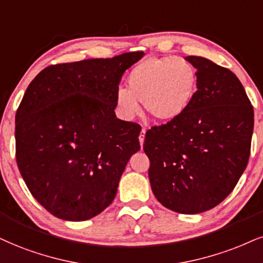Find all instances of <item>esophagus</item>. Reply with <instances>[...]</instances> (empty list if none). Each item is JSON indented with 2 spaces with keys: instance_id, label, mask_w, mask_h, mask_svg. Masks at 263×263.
<instances>
[{
  "instance_id": "34e87169",
  "label": "esophagus",
  "mask_w": 263,
  "mask_h": 263,
  "mask_svg": "<svg viewBox=\"0 0 263 263\" xmlns=\"http://www.w3.org/2000/svg\"><path fill=\"white\" fill-rule=\"evenodd\" d=\"M145 133H146V128H142L141 129V133L140 135H139V141H140V145L142 147V145H144V140H145Z\"/></svg>"
}]
</instances>
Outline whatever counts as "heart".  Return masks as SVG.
<instances>
[{
	"instance_id": "1",
	"label": "heart",
	"mask_w": 263,
	"mask_h": 263,
	"mask_svg": "<svg viewBox=\"0 0 263 263\" xmlns=\"http://www.w3.org/2000/svg\"><path fill=\"white\" fill-rule=\"evenodd\" d=\"M197 90L195 67L180 57H150L126 78V89L117 90L116 105L126 121L140 113V103L155 119L171 122L186 111Z\"/></svg>"
}]
</instances>
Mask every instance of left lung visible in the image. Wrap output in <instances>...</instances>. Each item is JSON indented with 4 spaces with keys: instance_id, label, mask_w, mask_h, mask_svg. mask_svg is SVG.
<instances>
[{
    "instance_id": "left-lung-1",
    "label": "left lung",
    "mask_w": 263,
    "mask_h": 263,
    "mask_svg": "<svg viewBox=\"0 0 263 263\" xmlns=\"http://www.w3.org/2000/svg\"><path fill=\"white\" fill-rule=\"evenodd\" d=\"M197 90L180 117L146 132L156 199L184 215L205 212L234 189L250 156L254 107L232 70L196 56Z\"/></svg>"
}]
</instances>
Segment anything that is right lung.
<instances>
[{
    "mask_svg": "<svg viewBox=\"0 0 263 263\" xmlns=\"http://www.w3.org/2000/svg\"><path fill=\"white\" fill-rule=\"evenodd\" d=\"M142 57L51 64L29 84L15 115V158L31 195L57 218L86 221L115 199L141 130L116 118V92Z\"/></svg>",
    "mask_w": 263,
    "mask_h": 263,
    "instance_id": "right-lung-1",
    "label": "right lung"
}]
</instances>
